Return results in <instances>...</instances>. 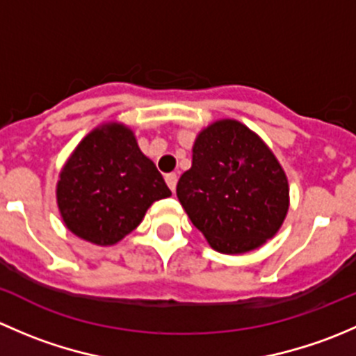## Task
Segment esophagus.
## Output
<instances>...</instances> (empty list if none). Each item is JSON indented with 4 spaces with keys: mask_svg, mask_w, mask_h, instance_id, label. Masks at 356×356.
Here are the masks:
<instances>
[{
    "mask_svg": "<svg viewBox=\"0 0 356 356\" xmlns=\"http://www.w3.org/2000/svg\"><path fill=\"white\" fill-rule=\"evenodd\" d=\"M165 182H167L168 188L172 189V191H175V186H177V175L172 172V174H167L165 175Z\"/></svg>",
    "mask_w": 356,
    "mask_h": 356,
    "instance_id": "esophagus-1",
    "label": "esophagus"
}]
</instances>
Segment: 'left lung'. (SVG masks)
Instances as JSON below:
<instances>
[{"mask_svg": "<svg viewBox=\"0 0 356 356\" xmlns=\"http://www.w3.org/2000/svg\"><path fill=\"white\" fill-rule=\"evenodd\" d=\"M177 198L215 251L241 254L277 234L289 210V184L257 132L222 118L196 136Z\"/></svg>", "mask_w": 356, "mask_h": 356, "instance_id": "left-lung-1", "label": "left lung"}]
</instances>
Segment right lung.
<instances>
[{"label": "right lung", "instance_id": "right-lung-1", "mask_svg": "<svg viewBox=\"0 0 356 356\" xmlns=\"http://www.w3.org/2000/svg\"><path fill=\"white\" fill-rule=\"evenodd\" d=\"M172 193L155 163L120 122L92 129L72 152L56 182V204L72 234L111 246L134 231L146 211Z\"/></svg>", "mask_w": 356, "mask_h": 356}]
</instances>
